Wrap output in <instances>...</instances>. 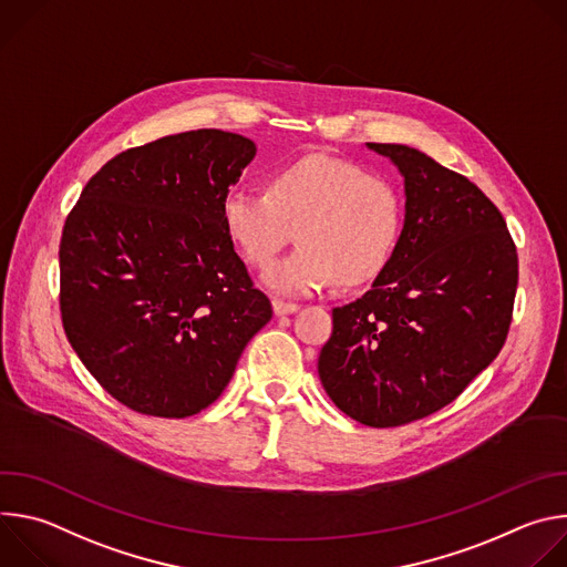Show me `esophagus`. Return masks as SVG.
<instances>
[{"label": "esophagus", "instance_id": "esophagus-1", "mask_svg": "<svg viewBox=\"0 0 567 567\" xmlns=\"http://www.w3.org/2000/svg\"><path fill=\"white\" fill-rule=\"evenodd\" d=\"M271 305H274V313H276V316L293 313V311H298V309H300V305H296V302H287V300H280V298H274V300H271Z\"/></svg>", "mask_w": 567, "mask_h": 567}]
</instances>
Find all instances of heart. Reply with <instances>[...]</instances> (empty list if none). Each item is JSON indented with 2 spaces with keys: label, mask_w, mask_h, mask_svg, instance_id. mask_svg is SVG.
<instances>
[{
  "label": "heart",
  "mask_w": 567,
  "mask_h": 567,
  "mask_svg": "<svg viewBox=\"0 0 567 567\" xmlns=\"http://www.w3.org/2000/svg\"><path fill=\"white\" fill-rule=\"evenodd\" d=\"M221 221L254 267L269 265L298 230L300 247L262 280L282 296H307L341 282L374 280L390 262L403 226L396 186L330 154H307L276 171L269 190L235 186Z\"/></svg>",
  "instance_id": "obj_1"
}]
</instances>
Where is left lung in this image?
Segmentation results:
<instances>
[{"label": "left lung", "instance_id": "8db88e82", "mask_svg": "<svg viewBox=\"0 0 567 567\" xmlns=\"http://www.w3.org/2000/svg\"><path fill=\"white\" fill-rule=\"evenodd\" d=\"M403 177L399 245L370 291L334 307L318 377L352 420L390 429L451 403L505 346L518 256L494 202L429 154L368 143Z\"/></svg>", "mask_w": 567, "mask_h": 567}]
</instances>
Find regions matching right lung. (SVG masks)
Listing matches in <instances>:
<instances>
[{
	"mask_svg": "<svg viewBox=\"0 0 567 567\" xmlns=\"http://www.w3.org/2000/svg\"><path fill=\"white\" fill-rule=\"evenodd\" d=\"M256 143L193 130L130 147L87 182L60 239L64 334L123 406L184 420L228 385L271 320L221 199Z\"/></svg>",
	"mask_w": 567,
	"mask_h": 567,
	"instance_id": "add662e5",
	"label": "right lung"
}]
</instances>
